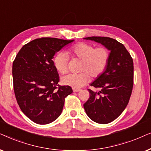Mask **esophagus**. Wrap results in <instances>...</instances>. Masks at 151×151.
<instances>
[{
    "label": "esophagus",
    "instance_id": "esophagus-1",
    "mask_svg": "<svg viewBox=\"0 0 151 151\" xmlns=\"http://www.w3.org/2000/svg\"><path fill=\"white\" fill-rule=\"evenodd\" d=\"M81 91V89H79V88H73V92H79Z\"/></svg>",
    "mask_w": 151,
    "mask_h": 151
}]
</instances>
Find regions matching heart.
Returning <instances> with one entry per match:
<instances>
[{
  "label": "heart",
  "mask_w": 151,
  "mask_h": 151,
  "mask_svg": "<svg viewBox=\"0 0 151 151\" xmlns=\"http://www.w3.org/2000/svg\"><path fill=\"white\" fill-rule=\"evenodd\" d=\"M68 54L82 60L79 74H69L61 78L63 85L79 88L89 81L90 75L92 78L100 77L107 68L110 59V52L106 47H94L92 44L79 43L70 48ZM54 65L61 74L68 70V56L63 52H58L53 59Z\"/></svg>",
  "instance_id": "obj_1"
}]
</instances>
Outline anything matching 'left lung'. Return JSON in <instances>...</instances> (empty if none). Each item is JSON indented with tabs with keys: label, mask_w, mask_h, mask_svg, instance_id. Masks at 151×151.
I'll list each match as a JSON object with an SVG mask.
<instances>
[{
	"label": "left lung",
	"mask_w": 151,
	"mask_h": 151,
	"mask_svg": "<svg viewBox=\"0 0 151 151\" xmlns=\"http://www.w3.org/2000/svg\"><path fill=\"white\" fill-rule=\"evenodd\" d=\"M84 39L101 43L110 50L105 72L90 84L99 91L88 89L90 97L83 104L92 121L106 124L122 113L129 101L133 86V61L123 44L109 37H90Z\"/></svg>",
	"instance_id": "8db88e82"
}]
</instances>
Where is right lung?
I'll return each mask as SVG.
<instances>
[{"label": "right lung", "mask_w": 151, "mask_h": 151, "mask_svg": "<svg viewBox=\"0 0 151 151\" xmlns=\"http://www.w3.org/2000/svg\"><path fill=\"white\" fill-rule=\"evenodd\" d=\"M74 40L41 38L23 46L12 65L14 90L22 112L32 122L47 124L61 114L65 98L72 92L59 86V76L52 59Z\"/></svg>", "instance_id": "1"}]
</instances>
